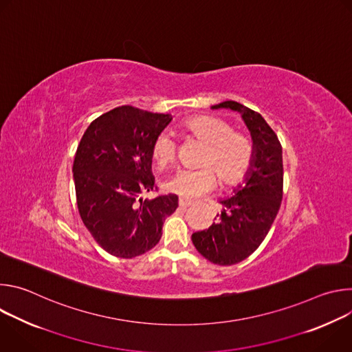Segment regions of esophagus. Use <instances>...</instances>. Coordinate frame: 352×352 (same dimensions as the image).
Here are the masks:
<instances>
[{"label": "esophagus", "instance_id": "esophagus-1", "mask_svg": "<svg viewBox=\"0 0 352 352\" xmlns=\"http://www.w3.org/2000/svg\"><path fill=\"white\" fill-rule=\"evenodd\" d=\"M192 205V202L189 199H186V197H179V208L181 209H186V208H189Z\"/></svg>", "mask_w": 352, "mask_h": 352}]
</instances>
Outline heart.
Listing matches in <instances>:
<instances>
[{"label": "heart", "mask_w": 352, "mask_h": 352, "mask_svg": "<svg viewBox=\"0 0 352 352\" xmlns=\"http://www.w3.org/2000/svg\"><path fill=\"white\" fill-rule=\"evenodd\" d=\"M184 131L204 144L199 168L178 170L164 184L168 192L190 199L213 189L216 178L221 185L239 182L254 160V142L245 133L216 117L200 116L184 122ZM177 146L170 133H160L152 144V159L164 168L175 159Z\"/></svg>", "instance_id": "obj_1"}]
</instances>
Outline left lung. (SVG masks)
<instances>
[{
	"label": "left lung",
	"mask_w": 352,
	"mask_h": 352,
	"mask_svg": "<svg viewBox=\"0 0 352 352\" xmlns=\"http://www.w3.org/2000/svg\"><path fill=\"white\" fill-rule=\"evenodd\" d=\"M213 110L238 111L254 142V160L245 184L220 200L223 208L208 230L192 234L197 252L214 265L231 266L252 255L266 238L283 199V148L265 118L228 100Z\"/></svg>",
	"instance_id": "1"
}]
</instances>
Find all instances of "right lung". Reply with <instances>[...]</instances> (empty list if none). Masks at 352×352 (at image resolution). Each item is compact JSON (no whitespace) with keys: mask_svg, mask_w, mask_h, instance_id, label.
<instances>
[{"mask_svg":"<svg viewBox=\"0 0 352 352\" xmlns=\"http://www.w3.org/2000/svg\"><path fill=\"white\" fill-rule=\"evenodd\" d=\"M171 120L121 106L96 118L79 142L72 167L78 210L94 241L113 256L131 259L155 248L166 217L178 208L173 193L142 197L157 189L152 144Z\"/></svg>","mask_w":352,"mask_h":352,"instance_id":"add662e5","label":"right lung"}]
</instances>
